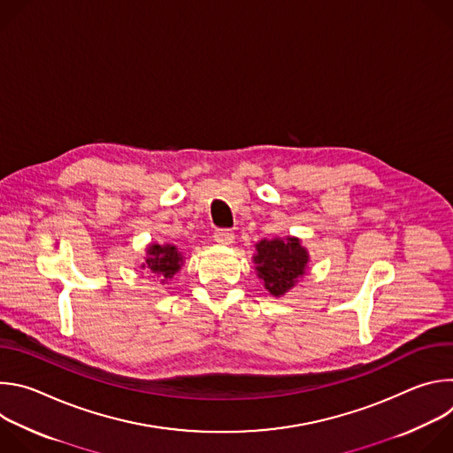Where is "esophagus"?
Here are the masks:
<instances>
[{
	"label": "esophagus",
	"instance_id": "obj_1",
	"mask_svg": "<svg viewBox=\"0 0 453 453\" xmlns=\"http://www.w3.org/2000/svg\"><path fill=\"white\" fill-rule=\"evenodd\" d=\"M213 238H215V242H219V243H222V245H229V243H233L234 234H233L231 229H224V227H222V229H217V231H215Z\"/></svg>",
	"mask_w": 453,
	"mask_h": 453
}]
</instances>
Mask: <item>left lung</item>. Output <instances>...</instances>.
<instances>
[{
    "label": "left lung",
    "mask_w": 453,
    "mask_h": 453,
    "mask_svg": "<svg viewBox=\"0 0 453 453\" xmlns=\"http://www.w3.org/2000/svg\"><path fill=\"white\" fill-rule=\"evenodd\" d=\"M256 250L257 276L273 296H283L304 274L308 254L297 238L264 240L256 243Z\"/></svg>",
    "instance_id": "8db88e82"
}]
</instances>
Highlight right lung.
<instances>
[{"instance_id": "add662e5", "label": "right lung", "mask_w": 453, "mask_h": 453, "mask_svg": "<svg viewBox=\"0 0 453 453\" xmlns=\"http://www.w3.org/2000/svg\"><path fill=\"white\" fill-rule=\"evenodd\" d=\"M149 257H147V264L143 267H147L149 273L156 274L157 278L170 280L182 264V257L180 252H177L175 245H157L152 243L149 249Z\"/></svg>"}]
</instances>
